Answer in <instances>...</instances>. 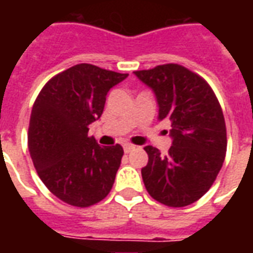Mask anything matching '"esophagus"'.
<instances>
[{"label": "esophagus", "instance_id": "1", "mask_svg": "<svg viewBox=\"0 0 253 253\" xmlns=\"http://www.w3.org/2000/svg\"><path fill=\"white\" fill-rule=\"evenodd\" d=\"M123 149H125V152H126V153H130L131 150H134V149H135V146H134L132 143L126 142L125 145H123Z\"/></svg>", "mask_w": 253, "mask_h": 253}]
</instances>
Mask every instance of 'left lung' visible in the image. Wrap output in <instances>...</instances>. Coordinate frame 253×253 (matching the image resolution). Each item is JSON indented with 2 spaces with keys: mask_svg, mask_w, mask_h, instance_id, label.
<instances>
[{
  "mask_svg": "<svg viewBox=\"0 0 253 253\" xmlns=\"http://www.w3.org/2000/svg\"><path fill=\"white\" fill-rule=\"evenodd\" d=\"M134 73L154 90L159 118L170 121L173 138L165 156L150 145L143 148L149 156L143 184L165 206H188L210 190L222 168L228 146L222 108L206 80L181 65Z\"/></svg>",
  "mask_w": 253,
  "mask_h": 253,
  "instance_id": "left-lung-1",
  "label": "left lung"
}]
</instances>
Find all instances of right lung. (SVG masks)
<instances>
[{"label":"right lung","mask_w":253,"mask_h":253,"mask_svg":"<svg viewBox=\"0 0 253 253\" xmlns=\"http://www.w3.org/2000/svg\"><path fill=\"white\" fill-rule=\"evenodd\" d=\"M127 76L78 63L50 78L34 103L31 159L44 186L70 206H93L114 186L123 148L100 146L88 131L103 114L108 90Z\"/></svg>","instance_id":"right-lung-1"}]
</instances>
